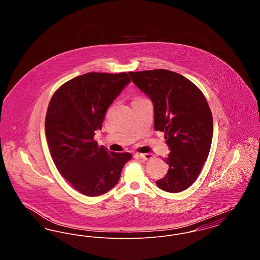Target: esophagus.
Masks as SVG:
<instances>
[{"instance_id":"1","label":"esophagus","mask_w":260,"mask_h":260,"mask_svg":"<svg viewBox=\"0 0 260 260\" xmlns=\"http://www.w3.org/2000/svg\"><path fill=\"white\" fill-rule=\"evenodd\" d=\"M137 156L140 158V159H142V160H144V161H149V160H152L153 158H154V155L153 154H137Z\"/></svg>"}]
</instances>
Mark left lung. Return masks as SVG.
I'll return each mask as SVG.
<instances>
[{
  "mask_svg": "<svg viewBox=\"0 0 260 260\" xmlns=\"http://www.w3.org/2000/svg\"><path fill=\"white\" fill-rule=\"evenodd\" d=\"M154 104L156 131L165 133L171 149L167 175L156 181L170 193L192 185L210 153L213 122L202 90L182 75L165 69L128 72Z\"/></svg>",
  "mask_w": 260,
  "mask_h": 260,
  "instance_id": "left-lung-1",
  "label": "left lung"
}]
</instances>
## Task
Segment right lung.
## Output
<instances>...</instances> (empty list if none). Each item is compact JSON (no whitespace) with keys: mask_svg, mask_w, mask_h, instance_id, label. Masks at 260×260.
<instances>
[{"mask_svg":"<svg viewBox=\"0 0 260 260\" xmlns=\"http://www.w3.org/2000/svg\"><path fill=\"white\" fill-rule=\"evenodd\" d=\"M129 82L125 72H90L64 83L50 99L45 128L51 158L83 195L96 197L111 190L132 159L129 153L110 152L93 139L107 109Z\"/></svg>","mask_w":260,"mask_h":260,"instance_id":"right-lung-1","label":"right lung"}]
</instances>
